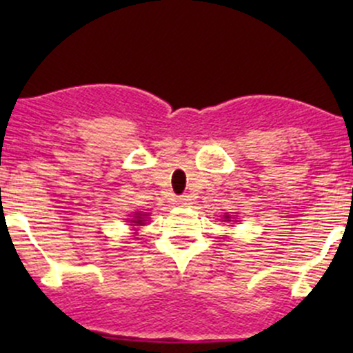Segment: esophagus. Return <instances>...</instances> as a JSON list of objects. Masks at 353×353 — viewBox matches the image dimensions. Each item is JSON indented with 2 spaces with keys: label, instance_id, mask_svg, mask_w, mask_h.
Instances as JSON below:
<instances>
[{
  "label": "esophagus",
  "instance_id": "34e87169",
  "mask_svg": "<svg viewBox=\"0 0 353 353\" xmlns=\"http://www.w3.org/2000/svg\"><path fill=\"white\" fill-rule=\"evenodd\" d=\"M177 204H181V205H189V204H190L189 196H181L179 199H177Z\"/></svg>",
  "mask_w": 353,
  "mask_h": 353
}]
</instances>
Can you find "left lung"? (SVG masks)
Returning a JSON list of instances; mask_svg holds the SVG:
<instances>
[{
    "label": "left lung",
    "mask_w": 353,
    "mask_h": 353,
    "mask_svg": "<svg viewBox=\"0 0 353 353\" xmlns=\"http://www.w3.org/2000/svg\"><path fill=\"white\" fill-rule=\"evenodd\" d=\"M224 219H225V221H230V216H229V214H225ZM225 221H224V222H225Z\"/></svg>",
    "instance_id": "obj_1"
}]
</instances>
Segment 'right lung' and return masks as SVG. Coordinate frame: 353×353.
Segmentation results:
<instances>
[{"label": "right lung", "instance_id": "1", "mask_svg": "<svg viewBox=\"0 0 353 353\" xmlns=\"http://www.w3.org/2000/svg\"><path fill=\"white\" fill-rule=\"evenodd\" d=\"M148 216H149V212H136L134 216H132V219L129 222H131V224L129 225H134V228H141V225H144L145 222H148Z\"/></svg>", "mask_w": 353, "mask_h": 353}]
</instances>
